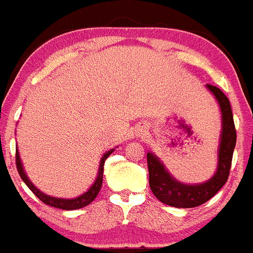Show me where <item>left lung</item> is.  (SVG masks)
<instances>
[{
    "label": "left lung",
    "instance_id": "left-lung-1",
    "mask_svg": "<svg viewBox=\"0 0 253 253\" xmlns=\"http://www.w3.org/2000/svg\"><path fill=\"white\" fill-rule=\"evenodd\" d=\"M221 111V135L217 150L216 172L209 181L199 184H184L177 181L152 152H147L149 183L154 196L162 203L176 208H194L208 202L229 178L232 154L236 145V129L227 97L217 87L207 84Z\"/></svg>",
    "mask_w": 253,
    "mask_h": 253
}]
</instances>
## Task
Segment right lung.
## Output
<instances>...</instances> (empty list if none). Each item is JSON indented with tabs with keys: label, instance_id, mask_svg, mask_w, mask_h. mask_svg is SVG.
<instances>
[{
	"label": "right lung",
	"instance_id": "1",
	"mask_svg": "<svg viewBox=\"0 0 253 253\" xmlns=\"http://www.w3.org/2000/svg\"><path fill=\"white\" fill-rule=\"evenodd\" d=\"M114 151V149L109 150L107 151L106 154L102 156L101 162H99V167H98V173H97V178L94 181V183L89 187V189L87 192H84V194L81 196L76 197V198H72V199H64V198H55V197H50L47 194L42 193V191H39L36 186L31 182V179L28 178V176L24 172L23 166H22V161H21V157H19V152L18 149L16 150V165H17V169H18V173L21 176V178L23 179L24 183L28 186V188L38 197L39 199L45 203L46 206L50 207H54V208H59V209H64V211H75V209H80V208H84V207L88 206L91 202L94 201V198L97 197V194L99 193L101 191V187H102V181H103V169H104V162H106L107 157Z\"/></svg>",
	"mask_w": 253,
	"mask_h": 253
}]
</instances>
